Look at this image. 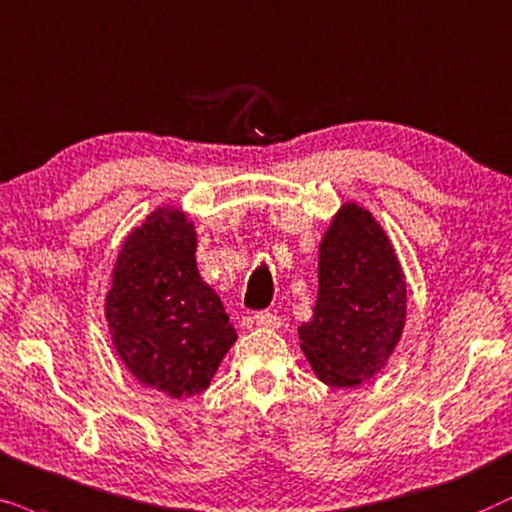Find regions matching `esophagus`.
<instances>
[{"instance_id": "34e87169", "label": "esophagus", "mask_w": 512, "mask_h": 512, "mask_svg": "<svg viewBox=\"0 0 512 512\" xmlns=\"http://www.w3.org/2000/svg\"><path fill=\"white\" fill-rule=\"evenodd\" d=\"M252 320H255V325L262 327V330H276V327L281 325V318L274 316V313H269V311L255 313V318Z\"/></svg>"}]
</instances>
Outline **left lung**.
Wrapping results in <instances>:
<instances>
[{"label":"left lung","instance_id":"8db88e82","mask_svg":"<svg viewBox=\"0 0 512 512\" xmlns=\"http://www.w3.org/2000/svg\"><path fill=\"white\" fill-rule=\"evenodd\" d=\"M407 281L384 227L358 201H344L318 243L313 318L299 349L327 386L356 388L377 377L403 339Z\"/></svg>","mask_w":512,"mask_h":512}]
</instances>
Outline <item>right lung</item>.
Instances as JSON below:
<instances>
[{
	"label": "right lung",
	"instance_id": "1",
	"mask_svg": "<svg viewBox=\"0 0 512 512\" xmlns=\"http://www.w3.org/2000/svg\"><path fill=\"white\" fill-rule=\"evenodd\" d=\"M199 234L180 206H159L121 243L105 297L114 351L140 384L168 398L206 391L236 344L222 299L196 267Z\"/></svg>",
	"mask_w": 512,
	"mask_h": 512
}]
</instances>
